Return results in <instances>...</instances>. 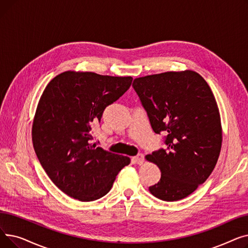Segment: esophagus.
Returning <instances> with one entry per match:
<instances>
[{"label":"esophagus","instance_id":"esophagus-1","mask_svg":"<svg viewBox=\"0 0 248 248\" xmlns=\"http://www.w3.org/2000/svg\"><path fill=\"white\" fill-rule=\"evenodd\" d=\"M144 161H145V157L142 154H139L138 155H136V157L133 158V162L138 165H141L142 163H144Z\"/></svg>","mask_w":248,"mask_h":248}]
</instances>
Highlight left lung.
Here are the masks:
<instances>
[{
	"label": "left lung",
	"mask_w": 248,
	"mask_h": 248,
	"mask_svg": "<svg viewBox=\"0 0 248 248\" xmlns=\"http://www.w3.org/2000/svg\"><path fill=\"white\" fill-rule=\"evenodd\" d=\"M133 86L166 150L147 155L161 171L150 192L164 201L184 199L210 176L222 145L219 108L210 86L192 70L136 78Z\"/></svg>",
	"instance_id": "1"
}]
</instances>
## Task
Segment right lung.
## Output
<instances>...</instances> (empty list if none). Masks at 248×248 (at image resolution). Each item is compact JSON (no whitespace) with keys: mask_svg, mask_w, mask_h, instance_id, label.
Listing matches in <instances>:
<instances>
[{"mask_svg":"<svg viewBox=\"0 0 248 248\" xmlns=\"http://www.w3.org/2000/svg\"><path fill=\"white\" fill-rule=\"evenodd\" d=\"M132 81L131 76L65 71L44 89L33 120V146L48 177L69 197L82 202L101 198L131 163L96 147L91 129Z\"/></svg>","mask_w":248,"mask_h":248,"instance_id":"add662e5","label":"right lung"}]
</instances>
